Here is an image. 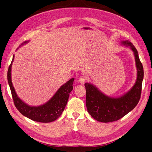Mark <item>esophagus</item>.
<instances>
[{
  "instance_id": "esophagus-1",
  "label": "esophagus",
  "mask_w": 152,
  "mask_h": 152,
  "mask_svg": "<svg viewBox=\"0 0 152 152\" xmlns=\"http://www.w3.org/2000/svg\"><path fill=\"white\" fill-rule=\"evenodd\" d=\"M78 82L80 84V85H83L86 82V79L84 77H79V79H78Z\"/></svg>"
}]
</instances>
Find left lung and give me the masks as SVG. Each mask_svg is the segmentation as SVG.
<instances>
[{
	"label": "left lung",
	"instance_id": "left-lung-1",
	"mask_svg": "<svg viewBox=\"0 0 152 152\" xmlns=\"http://www.w3.org/2000/svg\"><path fill=\"white\" fill-rule=\"evenodd\" d=\"M121 45L129 48L133 53L137 71V79L129 90L118 97L106 95L90 83L85 84L87 110L98 122L107 123L122 118L136 107L140 98L144 69L139 54L133 43L128 40L122 41Z\"/></svg>",
	"mask_w": 152,
	"mask_h": 152
}]
</instances>
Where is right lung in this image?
Wrapping results in <instances>:
<instances>
[{
	"label": "right lung",
	"mask_w": 152,
	"mask_h": 152,
	"mask_svg": "<svg viewBox=\"0 0 152 152\" xmlns=\"http://www.w3.org/2000/svg\"><path fill=\"white\" fill-rule=\"evenodd\" d=\"M28 42H25L21 46L28 43ZM13 60L14 55L8 70V81L15 107L23 116L35 122L49 123L58 119L64 110L69 93L73 88L74 78L69 79L60 86L48 102L39 106H30L19 98L13 86L11 72Z\"/></svg>",
	"instance_id": "add662e5"
}]
</instances>
